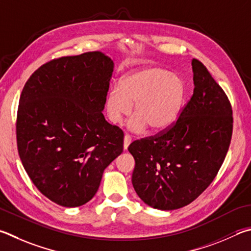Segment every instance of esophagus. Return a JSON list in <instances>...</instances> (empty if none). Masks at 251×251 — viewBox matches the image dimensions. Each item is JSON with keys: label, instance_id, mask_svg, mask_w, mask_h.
Instances as JSON below:
<instances>
[{"label": "esophagus", "instance_id": "1", "mask_svg": "<svg viewBox=\"0 0 251 251\" xmlns=\"http://www.w3.org/2000/svg\"><path fill=\"white\" fill-rule=\"evenodd\" d=\"M131 143V137L129 135H125L124 136V149L127 150V148H128L129 144Z\"/></svg>", "mask_w": 251, "mask_h": 251}]
</instances>
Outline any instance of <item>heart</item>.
<instances>
[{
	"instance_id": "1",
	"label": "heart",
	"mask_w": 251,
	"mask_h": 251,
	"mask_svg": "<svg viewBox=\"0 0 251 251\" xmlns=\"http://www.w3.org/2000/svg\"><path fill=\"white\" fill-rule=\"evenodd\" d=\"M185 85L179 75L157 66H146L127 74L121 85H114L105 98L108 120L118 124L131 113L133 131H153L168 128L184 105Z\"/></svg>"
}]
</instances>
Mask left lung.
Wrapping results in <instances>:
<instances>
[{
	"label": "left lung",
	"instance_id": "8db88e82",
	"mask_svg": "<svg viewBox=\"0 0 251 251\" xmlns=\"http://www.w3.org/2000/svg\"><path fill=\"white\" fill-rule=\"evenodd\" d=\"M194 91L169 128L135 140L133 186L153 208L172 211L190 204L212 183L233 134L229 100L201 61L192 60Z\"/></svg>",
	"mask_w": 251,
	"mask_h": 251
}]
</instances>
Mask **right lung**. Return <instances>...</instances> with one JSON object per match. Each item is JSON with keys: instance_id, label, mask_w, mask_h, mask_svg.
Listing matches in <instances>:
<instances>
[{"instance_id": "right-lung-1", "label": "right lung", "mask_w": 251, "mask_h": 251, "mask_svg": "<svg viewBox=\"0 0 251 251\" xmlns=\"http://www.w3.org/2000/svg\"><path fill=\"white\" fill-rule=\"evenodd\" d=\"M114 62L101 51L45 63L27 80L17 111L18 154L50 201L76 207L92 199L124 133L103 115Z\"/></svg>"}]
</instances>
